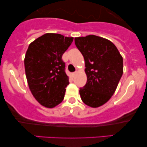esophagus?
I'll use <instances>...</instances> for the list:
<instances>
[{"label": "esophagus", "instance_id": "obj_1", "mask_svg": "<svg viewBox=\"0 0 147 147\" xmlns=\"http://www.w3.org/2000/svg\"><path fill=\"white\" fill-rule=\"evenodd\" d=\"M76 73H77V72H72V77H75V74Z\"/></svg>", "mask_w": 147, "mask_h": 147}]
</instances>
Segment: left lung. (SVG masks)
Wrapping results in <instances>:
<instances>
[{"label":"left lung","mask_w":147,"mask_h":147,"mask_svg":"<svg viewBox=\"0 0 147 147\" xmlns=\"http://www.w3.org/2000/svg\"><path fill=\"white\" fill-rule=\"evenodd\" d=\"M85 60L87 82L79 88L81 98L88 106L106 103L117 88L123 74V59L112 42L95 35L75 38Z\"/></svg>","instance_id":"8db88e82"}]
</instances>
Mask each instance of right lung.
<instances>
[{
  "label": "right lung",
  "instance_id": "1",
  "mask_svg": "<svg viewBox=\"0 0 147 147\" xmlns=\"http://www.w3.org/2000/svg\"><path fill=\"white\" fill-rule=\"evenodd\" d=\"M73 37L47 33L28 47L24 60L28 86L42 106L54 108L63 100L69 84L62 55L71 45Z\"/></svg>",
  "mask_w": 147,
  "mask_h": 147
}]
</instances>
